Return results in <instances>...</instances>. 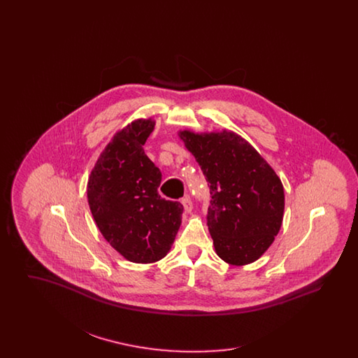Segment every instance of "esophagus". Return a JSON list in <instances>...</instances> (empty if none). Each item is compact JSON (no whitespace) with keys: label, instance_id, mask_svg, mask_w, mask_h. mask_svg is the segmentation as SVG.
Instances as JSON below:
<instances>
[{"label":"esophagus","instance_id":"obj_1","mask_svg":"<svg viewBox=\"0 0 358 358\" xmlns=\"http://www.w3.org/2000/svg\"><path fill=\"white\" fill-rule=\"evenodd\" d=\"M181 204L184 206V210L185 213H190L192 209H193V204H192V200L189 196H185L184 199H181Z\"/></svg>","mask_w":358,"mask_h":358}]
</instances>
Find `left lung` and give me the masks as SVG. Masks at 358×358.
I'll list each match as a JSON object with an SVG mask.
<instances>
[{
	"label": "left lung",
	"mask_w": 358,
	"mask_h": 358,
	"mask_svg": "<svg viewBox=\"0 0 358 358\" xmlns=\"http://www.w3.org/2000/svg\"><path fill=\"white\" fill-rule=\"evenodd\" d=\"M210 193L206 224L216 254L232 266L257 260L273 244L285 210L280 178L255 149L234 131H180Z\"/></svg>",
	"instance_id": "left-lung-1"
}]
</instances>
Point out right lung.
<instances>
[{
	"mask_svg": "<svg viewBox=\"0 0 358 358\" xmlns=\"http://www.w3.org/2000/svg\"><path fill=\"white\" fill-rule=\"evenodd\" d=\"M154 124L152 120H136L118 131L87 184L88 205L103 238L134 263H154L166 256L184 210L180 203L158 194L162 174L143 150Z\"/></svg>",
	"mask_w": 358,
	"mask_h": 358,
	"instance_id": "add662e5",
	"label": "right lung"
}]
</instances>
